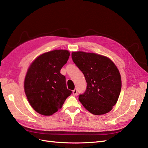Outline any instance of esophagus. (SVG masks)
<instances>
[{"label":"esophagus","instance_id":"1","mask_svg":"<svg viewBox=\"0 0 148 148\" xmlns=\"http://www.w3.org/2000/svg\"><path fill=\"white\" fill-rule=\"evenodd\" d=\"M77 92H78V91H77V89H75L74 90H73V95H77Z\"/></svg>","mask_w":148,"mask_h":148}]
</instances>
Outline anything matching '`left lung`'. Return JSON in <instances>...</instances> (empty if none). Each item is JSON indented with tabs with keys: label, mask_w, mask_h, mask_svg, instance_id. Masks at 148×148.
I'll return each instance as SVG.
<instances>
[{
	"label": "left lung",
	"mask_w": 148,
	"mask_h": 148,
	"mask_svg": "<svg viewBox=\"0 0 148 148\" xmlns=\"http://www.w3.org/2000/svg\"><path fill=\"white\" fill-rule=\"evenodd\" d=\"M71 58L81 70L87 83L79 101L89 112L103 115L117 103L122 88L117 67L108 57L95 53L73 52Z\"/></svg>",
	"instance_id": "left-lung-1"
}]
</instances>
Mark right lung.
I'll list each match as a JSON object with an SVG mask.
<instances>
[{"mask_svg": "<svg viewBox=\"0 0 148 148\" xmlns=\"http://www.w3.org/2000/svg\"><path fill=\"white\" fill-rule=\"evenodd\" d=\"M69 56V51L54 50L40 55L30 65L25 78V92L38 113L54 114L72 92L66 88L65 77L60 73Z\"/></svg>", "mask_w": 148, "mask_h": 148, "instance_id": "right-lung-1", "label": "right lung"}]
</instances>
